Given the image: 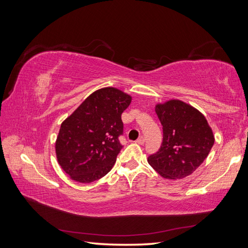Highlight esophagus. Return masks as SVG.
Listing matches in <instances>:
<instances>
[{"label": "esophagus", "mask_w": 248, "mask_h": 248, "mask_svg": "<svg viewBox=\"0 0 248 248\" xmlns=\"http://www.w3.org/2000/svg\"><path fill=\"white\" fill-rule=\"evenodd\" d=\"M137 144L139 145H144L145 144V138L144 137H140L137 140H136Z\"/></svg>", "instance_id": "34e87169"}]
</instances>
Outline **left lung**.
I'll list each match as a JSON object with an SVG mask.
<instances>
[{"label": "left lung", "instance_id": "obj_1", "mask_svg": "<svg viewBox=\"0 0 248 248\" xmlns=\"http://www.w3.org/2000/svg\"><path fill=\"white\" fill-rule=\"evenodd\" d=\"M162 125L163 139L158 151L148 162L166 179L191 175L207 158L214 136L205 116L181 100L171 99L155 107Z\"/></svg>", "mask_w": 248, "mask_h": 248}]
</instances>
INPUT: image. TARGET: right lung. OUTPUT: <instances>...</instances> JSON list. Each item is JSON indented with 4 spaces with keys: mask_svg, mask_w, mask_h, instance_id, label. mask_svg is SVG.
Returning <instances> with one entry per match:
<instances>
[{
    "mask_svg": "<svg viewBox=\"0 0 248 248\" xmlns=\"http://www.w3.org/2000/svg\"><path fill=\"white\" fill-rule=\"evenodd\" d=\"M131 96L116 88L97 90L61 124L56 140L57 159L79 183L96 181L114 167L122 149V112Z\"/></svg>",
    "mask_w": 248,
    "mask_h": 248,
    "instance_id": "obj_1",
    "label": "right lung"
}]
</instances>
